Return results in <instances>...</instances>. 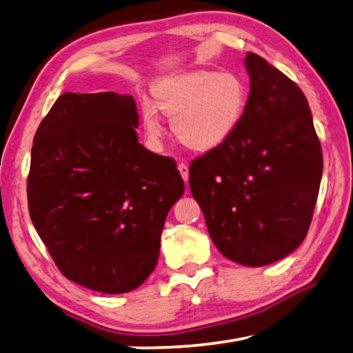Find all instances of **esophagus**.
Wrapping results in <instances>:
<instances>
[{
	"instance_id": "esophagus-1",
	"label": "esophagus",
	"mask_w": 353,
	"mask_h": 353,
	"mask_svg": "<svg viewBox=\"0 0 353 353\" xmlns=\"http://www.w3.org/2000/svg\"><path fill=\"white\" fill-rule=\"evenodd\" d=\"M177 168H179V172H181L183 182L187 183V182H188V165L182 162V163L177 165Z\"/></svg>"
}]
</instances>
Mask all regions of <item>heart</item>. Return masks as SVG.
<instances>
[{
    "instance_id": "heart-1",
    "label": "heart",
    "mask_w": 353,
    "mask_h": 353,
    "mask_svg": "<svg viewBox=\"0 0 353 353\" xmlns=\"http://www.w3.org/2000/svg\"><path fill=\"white\" fill-rule=\"evenodd\" d=\"M152 97L154 101H140L149 141L162 139V110L172 117L171 128L179 141L194 151H212L241 126L249 105V85L234 71L194 70L155 82Z\"/></svg>"
}]
</instances>
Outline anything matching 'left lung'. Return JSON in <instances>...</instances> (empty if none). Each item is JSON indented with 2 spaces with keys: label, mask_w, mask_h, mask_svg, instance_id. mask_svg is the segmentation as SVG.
<instances>
[{
  "label": "left lung",
  "mask_w": 353,
  "mask_h": 353,
  "mask_svg": "<svg viewBox=\"0 0 353 353\" xmlns=\"http://www.w3.org/2000/svg\"><path fill=\"white\" fill-rule=\"evenodd\" d=\"M249 105L230 140L190 165V190L214 246L244 266L285 259L305 238L322 177L305 94L248 52Z\"/></svg>",
  "instance_id": "obj_1"
}]
</instances>
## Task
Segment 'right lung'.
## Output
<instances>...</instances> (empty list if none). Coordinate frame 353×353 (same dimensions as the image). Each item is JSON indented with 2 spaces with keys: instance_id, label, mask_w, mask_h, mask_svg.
I'll return each mask as SVG.
<instances>
[{
  "instance_id": "add662e5",
  "label": "right lung",
  "mask_w": 353,
  "mask_h": 353,
  "mask_svg": "<svg viewBox=\"0 0 353 353\" xmlns=\"http://www.w3.org/2000/svg\"><path fill=\"white\" fill-rule=\"evenodd\" d=\"M130 94L63 93L34 137L32 224L65 277L121 294L157 265L160 235L185 187L176 162L139 143Z\"/></svg>"
}]
</instances>
